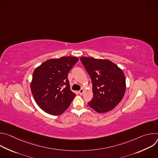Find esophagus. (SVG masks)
Masks as SVG:
<instances>
[{
	"label": "esophagus",
	"mask_w": 158,
	"mask_h": 158,
	"mask_svg": "<svg viewBox=\"0 0 158 158\" xmlns=\"http://www.w3.org/2000/svg\"><path fill=\"white\" fill-rule=\"evenodd\" d=\"M84 91V90L83 89H81V90H79V93L81 95H82V94H83Z\"/></svg>",
	"instance_id": "34e87169"
}]
</instances>
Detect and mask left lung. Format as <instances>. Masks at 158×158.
I'll return each mask as SVG.
<instances>
[{"label": "left lung", "mask_w": 158, "mask_h": 158, "mask_svg": "<svg viewBox=\"0 0 158 158\" xmlns=\"http://www.w3.org/2000/svg\"><path fill=\"white\" fill-rule=\"evenodd\" d=\"M93 84V98L89 106L99 113L113 109L123 99L126 88L123 70L108 59L80 58Z\"/></svg>", "instance_id": "obj_1"}]
</instances>
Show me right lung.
I'll use <instances>...</instances> for the list:
<instances>
[{
    "label": "right lung",
    "instance_id": "obj_1",
    "mask_svg": "<svg viewBox=\"0 0 158 158\" xmlns=\"http://www.w3.org/2000/svg\"><path fill=\"white\" fill-rule=\"evenodd\" d=\"M78 60L72 56L51 59L35 69L31 93L39 107L47 113L60 115L69 107L76 94L70 89L67 77Z\"/></svg>",
    "mask_w": 158,
    "mask_h": 158
}]
</instances>
